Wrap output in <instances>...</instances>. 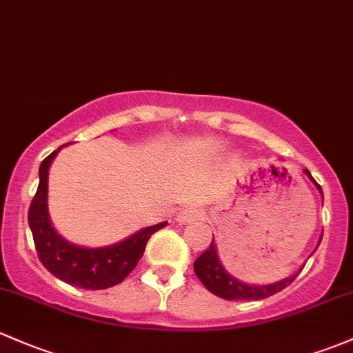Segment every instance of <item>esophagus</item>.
<instances>
[{
    "mask_svg": "<svg viewBox=\"0 0 353 353\" xmlns=\"http://www.w3.org/2000/svg\"><path fill=\"white\" fill-rule=\"evenodd\" d=\"M199 219H200V210L193 205L183 207L176 214V222H180V223H190V222L199 221Z\"/></svg>",
    "mask_w": 353,
    "mask_h": 353,
    "instance_id": "34e87169",
    "label": "esophagus"
}]
</instances>
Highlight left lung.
Returning a JSON list of instances; mask_svg holds the SVG:
<instances>
[{
  "label": "left lung",
  "instance_id": "1",
  "mask_svg": "<svg viewBox=\"0 0 353 353\" xmlns=\"http://www.w3.org/2000/svg\"><path fill=\"white\" fill-rule=\"evenodd\" d=\"M305 175L308 176L314 185H316V188L320 190L321 195H323L321 187L316 183V181H314V178L312 176V173H310L308 170H305ZM321 237H323V234L320 236L318 245H320ZM314 251H316V249H314ZM313 252L310 254V256H313ZM193 269H195V274L199 276V279L202 281L203 286H205L210 293L217 294L219 298L252 299V301H257V299H264V298L272 296L274 293H279V291L284 290V288L290 286V284L296 279V276L299 274V272H301L303 266L299 268V271L294 272L293 276H290V278H284V279H281V281H276L272 284L242 283V281H239L237 278H234V276L230 274L225 268H223V264L221 263V259H219V256H217V245H215L214 237H212L210 248H208L207 251L202 254V256H199V259L193 263Z\"/></svg>",
  "mask_w": 353,
  "mask_h": 353
}]
</instances>
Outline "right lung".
<instances>
[{
	"instance_id": "right-lung-1",
	"label": "right lung",
	"mask_w": 353,
	"mask_h": 353,
	"mask_svg": "<svg viewBox=\"0 0 353 353\" xmlns=\"http://www.w3.org/2000/svg\"><path fill=\"white\" fill-rule=\"evenodd\" d=\"M63 146L41 161L39 190L30 205L28 225L41 264L55 278L84 290H105L124 281L143 257L148 239L163 229L166 222L145 227L124 241L105 248H82L63 239L52 225L48 215V170Z\"/></svg>"
}]
</instances>
